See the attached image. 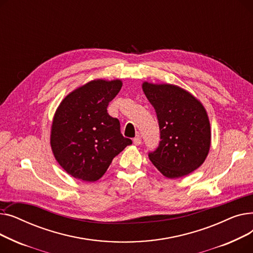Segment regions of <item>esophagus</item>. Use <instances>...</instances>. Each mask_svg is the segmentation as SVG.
Returning a JSON list of instances; mask_svg holds the SVG:
<instances>
[{
  "label": "esophagus",
  "instance_id": "obj_1",
  "mask_svg": "<svg viewBox=\"0 0 253 253\" xmlns=\"http://www.w3.org/2000/svg\"><path fill=\"white\" fill-rule=\"evenodd\" d=\"M133 143L135 145H140L141 144V138L139 135H137L135 138H133Z\"/></svg>",
  "mask_w": 253,
  "mask_h": 253
}]
</instances>
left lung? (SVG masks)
Wrapping results in <instances>:
<instances>
[{"label":"left lung","instance_id":"obj_1","mask_svg":"<svg viewBox=\"0 0 253 253\" xmlns=\"http://www.w3.org/2000/svg\"><path fill=\"white\" fill-rule=\"evenodd\" d=\"M160 128V144L149 154L167 178H179L200 167L208 156L211 130L207 112L192 93L172 84L142 83Z\"/></svg>","mask_w":253,"mask_h":253}]
</instances>
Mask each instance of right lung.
Instances as JSON below:
<instances>
[{
  "label": "right lung",
  "mask_w": 253,
  "mask_h": 253,
  "mask_svg": "<svg viewBox=\"0 0 253 253\" xmlns=\"http://www.w3.org/2000/svg\"><path fill=\"white\" fill-rule=\"evenodd\" d=\"M122 81L95 79L70 92L53 117L52 153L73 177L98 180L113 159L132 141L120 131V122L106 111L122 88Z\"/></svg>",
  "instance_id": "obj_1"
}]
</instances>
